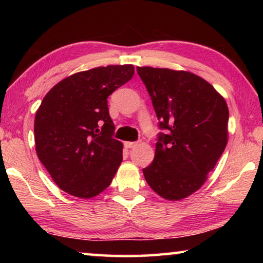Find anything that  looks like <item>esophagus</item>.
I'll return each mask as SVG.
<instances>
[{"label":"esophagus","instance_id":"obj_1","mask_svg":"<svg viewBox=\"0 0 263 263\" xmlns=\"http://www.w3.org/2000/svg\"><path fill=\"white\" fill-rule=\"evenodd\" d=\"M137 145H138V141H125L124 142V146H125L126 148H133V147H136Z\"/></svg>","mask_w":263,"mask_h":263}]
</instances>
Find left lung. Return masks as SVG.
Listing matches in <instances>:
<instances>
[{
  "label": "left lung",
  "mask_w": 263,
  "mask_h": 263,
  "mask_svg": "<svg viewBox=\"0 0 263 263\" xmlns=\"http://www.w3.org/2000/svg\"><path fill=\"white\" fill-rule=\"evenodd\" d=\"M160 121L153 162L142 169L155 193L180 201L197 191L229 139V108L210 83L194 73L137 67Z\"/></svg>",
  "instance_id": "obj_1"
}]
</instances>
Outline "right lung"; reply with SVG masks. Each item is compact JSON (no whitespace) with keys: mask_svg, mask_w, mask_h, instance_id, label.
I'll return each instance as SVG.
<instances>
[{"mask_svg":"<svg viewBox=\"0 0 263 263\" xmlns=\"http://www.w3.org/2000/svg\"><path fill=\"white\" fill-rule=\"evenodd\" d=\"M132 65H109L61 80L43 99L34 117L35 152L61 190L95 197L110 185L123 160L112 138L108 99L132 79Z\"/></svg>","mask_w":263,"mask_h":263,"instance_id":"obj_1","label":"right lung"}]
</instances>
